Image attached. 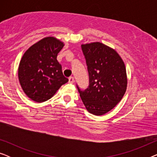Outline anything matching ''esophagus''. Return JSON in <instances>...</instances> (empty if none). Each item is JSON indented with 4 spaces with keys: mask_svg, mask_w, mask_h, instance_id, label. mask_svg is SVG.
I'll list each match as a JSON object with an SVG mask.
<instances>
[{
    "mask_svg": "<svg viewBox=\"0 0 157 157\" xmlns=\"http://www.w3.org/2000/svg\"><path fill=\"white\" fill-rule=\"evenodd\" d=\"M68 82L70 83H73L74 82V78L73 76H71L68 78Z\"/></svg>",
    "mask_w": 157,
    "mask_h": 157,
    "instance_id": "1",
    "label": "esophagus"
}]
</instances>
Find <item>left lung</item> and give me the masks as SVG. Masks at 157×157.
Here are the masks:
<instances>
[{"label":"left lung","mask_w":157,"mask_h":157,"mask_svg":"<svg viewBox=\"0 0 157 157\" xmlns=\"http://www.w3.org/2000/svg\"><path fill=\"white\" fill-rule=\"evenodd\" d=\"M89 72V84L81 90V100L89 112L103 115L121 100L127 86L125 65L117 51L99 42L81 45Z\"/></svg>","instance_id":"obj_1"}]
</instances>
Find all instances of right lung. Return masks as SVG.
<instances>
[{
  "label": "right lung",
  "instance_id": "obj_1",
  "mask_svg": "<svg viewBox=\"0 0 157 157\" xmlns=\"http://www.w3.org/2000/svg\"><path fill=\"white\" fill-rule=\"evenodd\" d=\"M63 46V43L56 38L46 37L23 54L19 64L18 78L23 91L31 99L46 101L68 81L56 59Z\"/></svg>",
  "mask_w": 157,
  "mask_h": 157
}]
</instances>
